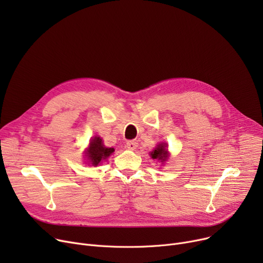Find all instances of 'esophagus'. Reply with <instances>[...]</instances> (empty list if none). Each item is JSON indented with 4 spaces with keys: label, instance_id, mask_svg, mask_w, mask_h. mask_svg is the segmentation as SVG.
I'll list each match as a JSON object with an SVG mask.
<instances>
[{
    "label": "esophagus",
    "instance_id": "obj_1",
    "mask_svg": "<svg viewBox=\"0 0 263 263\" xmlns=\"http://www.w3.org/2000/svg\"><path fill=\"white\" fill-rule=\"evenodd\" d=\"M126 147L130 150H135L137 148V143L135 141H129L126 143Z\"/></svg>",
    "mask_w": 263,
    "mask_h": 263
}]
</instances>
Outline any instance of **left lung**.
Returning <instances> with one entry per match:
<instances>
[{
    "label": "left lung",
    "mask_w": 263,
    "mask_h": 263,
    "mask_svg": "<svg viewBox=\"0 0 263 263\" xmlns=\"http://www.w3.org/2000/svg\"><path fill=\"white\" fill-rule=\"evenodd\" d=\"M167 149H166V144H160L158 145V147L151 151V158L153 159H158L161 160L162 162H164L165 160L167 159Z\"/></svg>",
    "instance_id": "obj_1"
}]
</instances>
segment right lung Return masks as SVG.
<instances>
[{
	"label": "right lung",
	"instance_id": "1",
	"mask_svg": "<svg viewBox=\"0 0 263 263\" xmlns=\"http://www.w3.org/2000/svg\"><path fill=\"white\" fill-rule=\"evenodd\" d=\"M114 153V148H106L102 144V140L100 137H95L89 144V149L87 150L86 156L88 160H90L91 164L97 166L102 160H105Z\"/></svg>",
	"mask_w": 263,
	"mask_h": 263
}]
</instances>
